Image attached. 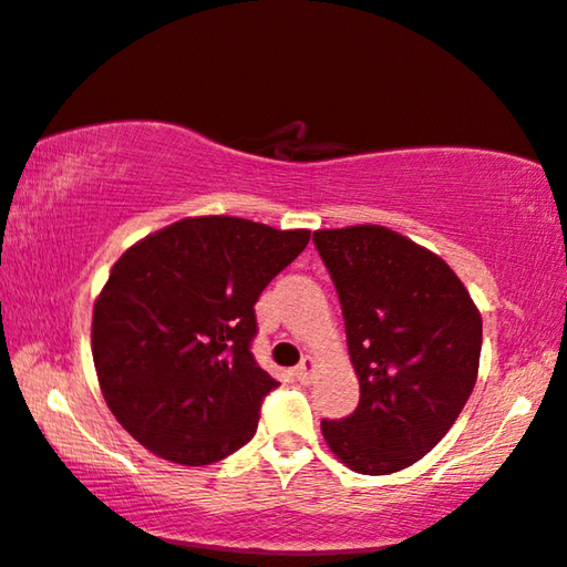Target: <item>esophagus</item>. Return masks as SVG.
Listing matches in <instances>:
<instances>
[{
    "label": "esophagus",
    "instance_id": "obj_1",
    "mask_svg": "<svg viewBox=\"0 0 567 567\" xmlns=\"http://www.w3.org/2000/svg\"><path fill=\"white\" fill-rule=\"evenodd\" d=\"M312 368H316V361H312V358L310 355H305L302 358V361H300V365L298 368H295V375H298V381H308L310 379V375H312Z\"/></svg>",
    "mask_w": 567,
    "mask_h": 567
}]
</instances>
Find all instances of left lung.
<instances>
[{
    "instance_id": "8db88e82",
    "label": "left lung",
    "mask_w": 567,
    "mask_h": 567,
    "mask_svg": "<svg viewBox=\"0 0 567 567\" xmlns=\"http://www.w3.org/2000/svg\"><path fill=\"white\" fill-rule=\"evenodd\" d=\"M336 285L358 409L322 419V436L358 474H391L429 454L470 401L480 371V310L442 257L396 231L320 229Z\"/></svg>"
}]
</instances>
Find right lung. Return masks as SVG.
Returning <instances> with one entry per match:
<instances>
[{"label": "right lung", "instance_id": "add662e5", "mask_svg": "<svg viewBox=\"0 0 567 567\" xmlns=\"http://www.w3.org/2000/svg\"><path fill=\"white\" fill-rule=\"evenodd\" d=\"M308 241V229L196 217L113 265L93 310V361L107 409L136 442L202 466L255 436L280 385L251 355L255 302Z\"/></svg>", "mask_w": 567, "mask_h": 567}]
</instances>
